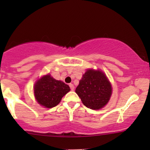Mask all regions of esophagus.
Segmentation results:
<instances>
[{
    "instance_id": "esophagus-1",
    "label": "esophagus",
    "mask_w": 150,
    "mask_h": 150,
    "mask_svg": "<svg viewBox=\"0 0 150 150\" xmlns=\"http://www.w3.org/2000/svg\"><path fill=\"white\" fill-rule=\"evenodd\" d=\"M69 86H70V89H71V90H74V89H75V87H74V85H73V84H70Z\"/></svg>"
}]
</instances>
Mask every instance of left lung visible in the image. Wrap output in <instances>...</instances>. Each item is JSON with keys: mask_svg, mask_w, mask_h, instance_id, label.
Here are the masks:
<instances>
[{"mask_svg": "<svg viewBox=\"0 0 150 150\" xmlns=\"http://www.w3.org/2000/svg\"><path fill=\"white\" fill-rule=\"evenodd\" d=\"M75 92L86 107L98 110L107 104L112 87L104 73L100 70L88 69L82 75Z\"/></svg>", "mask_w": 150, "mask_h": 150, "instance_id": "left-lung-1", "label": "left lung"}]
</instances>
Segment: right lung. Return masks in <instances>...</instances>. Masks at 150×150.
Here are the masks:
<instances>
[{
  "label": "right lung",
  "instance_id": "obj_1",
  "mask_svg": "<svg viewBox=\"0 0 150 150\" xmlns=\"http://www.w3.org/2000/svg\"><path fill=\"white\" fill-rule=\"evenodd\" d=\"M70 90L69 86L61 80L53 78L50 74L39 79L34 86L36 100L42 106L48 108L57 106L62 97Z\"/></svg>",
  "mask_w": 150,
  "mask_h": 150
}]
</instances>
